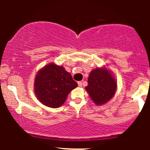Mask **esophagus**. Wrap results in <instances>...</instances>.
<instances>
[{
	"mask_svg": "<svg viewBox=\"0 0 150 150\" xmlns=\"http://www.w3.org/2000/svg\"><path fill=\"white\" fill-rule=\"evenodd\" d=\"M78 86H79V87H82V86H83V84H82V83H81V82H78Z\"/></svg>",
	"mask_w": 150,
	"mask_h": 150,
	"instance_id": "esophagus-1",
	"label": "esophagus"
}]
</instances>
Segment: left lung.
<instances>
[{"instance_id":"left-lung-1","label":"left lung","mask_w":150,"mask_h":150,"mask_svg":"<svg viewBox=\"0 0 150 150\" xmlns=\"http://www.w3.org/2000/svg\"><path fill=\"white\" fill-rule=\"evenodd\" d=\"M116 89L117 82L107 69L97 67L90 72L86 90L96 105L109 102L114 96Z\"/></svg>"}]
</instances>
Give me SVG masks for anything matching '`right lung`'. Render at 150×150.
Returning <instances> with one entry per match:
<instances>
[{"label": "right lung", "mask_w": 150, "mask_h": 150, "mask_svg": "<svg viewBox=\"0 0 150 150\" xmlns=\"http://www.w3.org/2000/svg\"><path fill=\"white\" fill-rule=\"evenodd\" d=\"M34 83L38 99L52 108L61 107L69 92L78 86L69 72L62 66L54 63L47 64L38 72Z\"/></svg>", "instance_id": "add662e5"}]
</instances>
